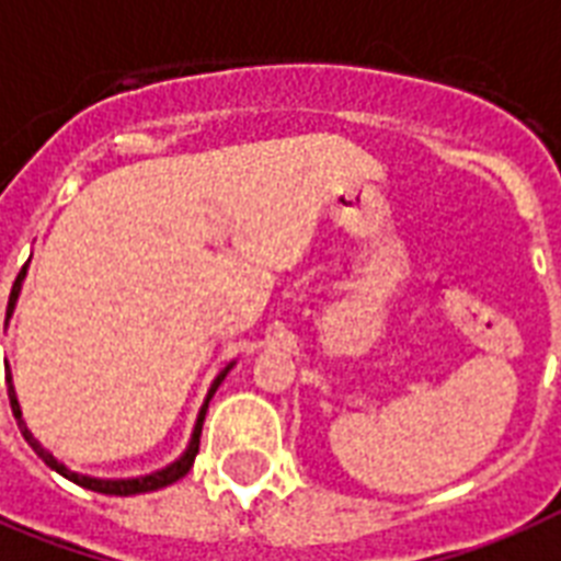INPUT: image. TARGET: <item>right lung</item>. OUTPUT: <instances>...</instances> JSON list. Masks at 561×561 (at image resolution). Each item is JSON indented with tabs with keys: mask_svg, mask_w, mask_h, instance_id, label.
Masks as SVG:
<instances>
[{
	"mask_svg": "<svg viewBox=\"0 0 561 561\" xmlns=\"http://www.w3.org/2000/svg\"><path fill=\"white\" fill-rule=\"evenodd\" d=\"M25 273H28V264L22 267L20 276H16V282H13L11 299H8V320L13 317V308H16V299H20ZM8 320H4V325H8ZM232 367H236V360L220 369V373L215 375V381L209 383V392H206V399H203L201 410H197V419H194V427H192V436H188L186 451L180 454L174 462H169V466H162V469L151 471V474H136V478H95V474H83V471L69 469L66 462L57 460L55 454L48 451L46 445L39 443L37 436L28 431L25 419H22V408H20V399H16V390H13V378H11V387H8V399H11V410H13V416H16V425H20L22 436H25V443L34 448V454H37L39 460L46 462L48 469H55L57 474H64L66 480H72V483H78V486H83V489H90V492H101V495H122V497L145 495V492H157V489H165V486H171V483H178L180 478H186L188 469L194 466V457H197V448H201V431H203V419H206V408H209V399L215 396V390H218L220 381L227 378V373Z\"/></svg>",
	"mask_w": 561,
	"mask_h": 561,
	"instance_id": "add662e5",
	"label": "right lung"
}]
</instances>
